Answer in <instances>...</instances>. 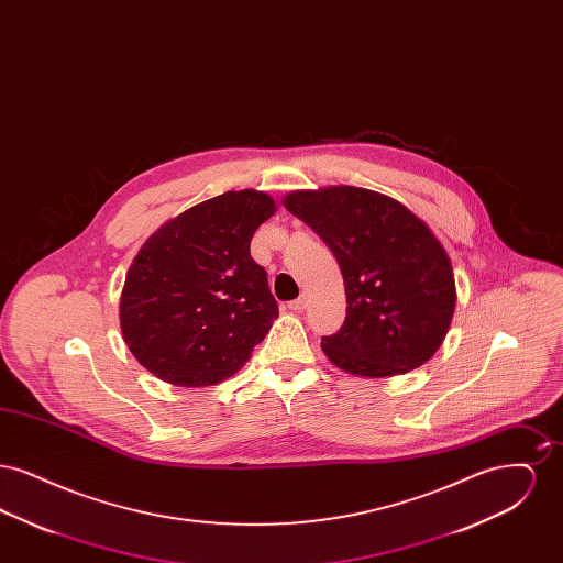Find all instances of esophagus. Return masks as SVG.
Wrapping results in <instances>:
<instances>
[{
	"instance_id": "1",
	"label": "esophagus",
	"mask_w": 563,
	"mask_h": 563,
	"mask_svg": "<svg viewBox=\"0 0 563 563\" xmlns=\"http://www.w3.org/2000/svg\"><path fill=\"white\" fill-rule=\"evenodd\" d=\"M287 308H289V310H294V312H301V310L306 308V295H301V297H297L294 301H289V303H287Z\"/></svg>"
}]
</instances>
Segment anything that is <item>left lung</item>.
<instances>
[{"label":"left lung","mask_w":563,"mask_h":563,"mask_svg":"<svg viewBox=\"0 0 563 563\" xmlns=\"http://www.w3.org/2000/svg\"><path fill=\"white\" fill-rule=\"evenodd\" d=\"M333 251L346 321L322 338L327 358L361 377L418 369L443 344L455 310L454 269L429 225L374 189L329 186L283 198Z\"/></svg>","instance_id":"1"}]
</instances>
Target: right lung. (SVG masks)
Segmentation results:
<instances>
[{"instance_id": "add662e5", "label": "right lung", "mask_w": 563, "mask_h": 563, "mask_svg": "<svg viewBox=\"0 0 563 563\" xmlns=\"http://www.w3.org/2000/svg\"><path fill=\"white\" fill-rule=\"evenodd\" d=\"M274 213L266 191H225L143 242L120 295V329L150 374L202 388L251 358L278 319L268 274L249 253L255 230Z\"/></svg>"}]
</instances>
